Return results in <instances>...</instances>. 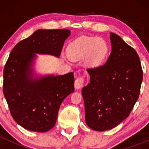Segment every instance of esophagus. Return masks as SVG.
<instances>
[{
	"label": "esophagus",
	"instance_id": "1",
	"mask_svg": "<svg viewBox=\"0 0 149 149\" xmlns=\"http://www.w3.org/2000/svg\"><path fill=\"white\" fill-rule=\"evenodd\" d=\"M84 85V78L83 77H78L75 80L74 87L76 90H80L83 87Z\"/></svg>",
	"mask_w": 149,
	"mask_h": 149
}]
</instances>
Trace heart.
<instances>
[{
    "label": "heart",
    "mask_w": 149,
    "mask_h": 149,
    "mask_svg": "<svg viewBox=\"0 0 149 149\" xmlns=\"http://www.w3.org/2000/svg\"><path fill=\"white\" fill-rule=\"evenodd\" d=\"M108 50L107 43L102 38H84L71 45L69 57L76 61L86 59L87 66L94 68L103 62Z\"/></svg>",
    "instance_id": "1"
}]
</instances>
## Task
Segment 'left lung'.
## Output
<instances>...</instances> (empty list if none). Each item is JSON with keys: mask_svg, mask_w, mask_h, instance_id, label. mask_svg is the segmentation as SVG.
I'll return each instance as SVG.
<instances>
[{"mask_svg": "<svg viewBox=\"0 0 149 149\" xmlns=\"http://www.w3.org/2000/svg\"><path fill=\"white\" fill-rule=\"evenodd\" d=\"M111 52L105 64L88 69L90 83L82 89L85 123L105 131L127 118L139 96L143 71L139 55L119 36L110 33Z\"/></svg>", "mask_w": 149, "mask_h": 149, "instance_id": "8db88e82", "label": "left lung"}]
</instances>
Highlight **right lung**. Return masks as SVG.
Returning <instances> with one entry per match:
<instances>
[{
	"instance_id": "add662e5",
	"label": "right lung",
	"mask_w": 149,
	"mask_h": 149,
	"mask_svg": "<svg viewBox=\"0 0 149 149\" xmlns=\"http://www.w3.org/2000/svg\"><path fill=\"white\" fill-rule=\"evenodd\" d=\"M68 29H39L18 42L3 71V94L10 113L25 129L45 132L54 127L63 100L74 91L73 73L36 76L37 54L59 57Z\"/></svg>"
}]
</instances>
